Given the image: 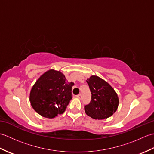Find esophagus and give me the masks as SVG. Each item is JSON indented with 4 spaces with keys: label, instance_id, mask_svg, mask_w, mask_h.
Wrapping results in <instances>:
<instances>
[{
    "label": "esophagus",
    "instance_id": "1",
    "mask_svg": "<svg viewBox=\"0 0 154 154\" xmlns=\"http://www.w3.org/2000/svg\"><path fill=\"white\" fill-rule=\"evenodd\" d=\"M77 97L78 98V99H81V98H82V94H78V95H77Z\"/></svg>",
    "mask_w": 154,
    "mask_h": 154
}]
</instances>
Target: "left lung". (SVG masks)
<instances>
[{"label": "left lung", "instance_id": "8db88e82", "mask_svg": "<svg viewBox=\"0 0 154 154\" xmlns=\"http://www.w3.org/2000/svg\"><path fill=\"white\" fill-rule=\"evenodd\" d=\"M87 82L92 94L90 103L85 106L87 115L96 120H103L115 113L119 99L112 87L97 75L88 78Z\"/></svg>", "mask_w": 154, "mask_h": 154}]
</instances>
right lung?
I'll return each mask as SVG.
<instances>
[{"mask_svg":"<svg viewBox=\"0 0 154 154\" xmlns=\"http://www.w3.org/2000/svg\"><path fill=\"white\" fill-rule=\"evenodd\" d=\"M73 83H68L65 75L53 69L38 78L30 93V103L42 116L53 119L63 114L71 99Z\"/></svg>","mask_w":154,"mask_h":154,"instance_id":"add662e5","label":"right lung"}]
</instances>
